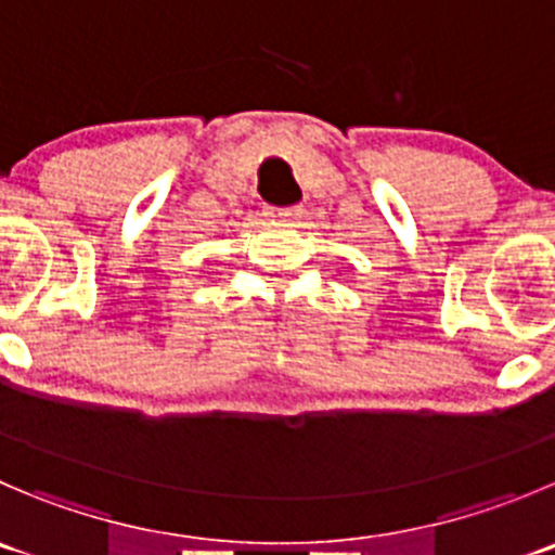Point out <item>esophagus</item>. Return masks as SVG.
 Returning <instances> with one entry per match:
<instances>
[{"instance_id":"1","label":"esophagus","mask_w":555,"mask_h":555,"mask_svg":"<svg viewBox=\"0 0 555 555\" xmlns=\"http://www.w3.org/2000/svg\"><path fill=\"white\" fill-rule=\"evenodd\" d=\"M276 217H279V219H287V222H293V219L304 217V206H287V208H279Z\"/></svg>"}]
</instances>
